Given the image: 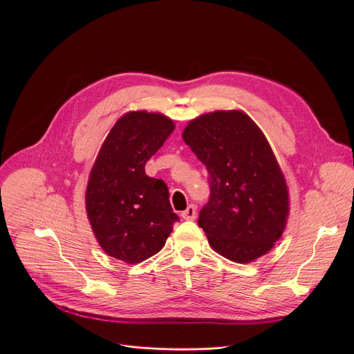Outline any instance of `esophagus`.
<instances>
[{
  "label": "esophagus",
  "instance_id": "esophagus-1",
  "mask_svg": "<svg viewBox=\"0 0 354 354\" xmlns=\"http://www.w3.org/2000/svg\"><path fill=\"white\" fill-rule=\"evenodd\" d=\"M180 216H182L183 220H189V221L194 220V218H196V207H194L193 205L187 206V209H186L185 212H182Z\"/></svg>",
  "mask_w": 354,
  "mask_h": 354
}]
</instances>
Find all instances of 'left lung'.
I'll use <instances>...</instances> for the list:
<instances>
[{
    "mask_svg": "<svg viewBox=\"0 0 354 354\" xmlns=\"http://www.w3.org/2000/svg\"><path fill=\"white\" fill-rule=\"evenodd\" d=\"M183 141L209 172L210 198L198 227L221 257L249 263L273 248L288 216V189L265 134L241 111L189 122Z\"/></svg>",
    "mask_w": 354,
    "mask_h": 354,
    "instance_id": "obj_1",
    "label": "left lung"
}]
</instances>
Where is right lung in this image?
Instances as JSON below:
<instances>
[{"label":"right lung","mask_w":354,"mask_h":354,"mask_svg":"<svg viewBox=\"0 0 354 354\" xmlns=\"http://www.w3.org/2000/svg\"><path fill=\"white\" fill-rule=\"evenodd\" d=\"M174 129V122L161 113L123 115L89 174L85 206L92 231L109 257L129 265L158 254L179 221L167 183L145 175L147 161Z\"/></svg>","instance_id":"1"}]
</instances>
